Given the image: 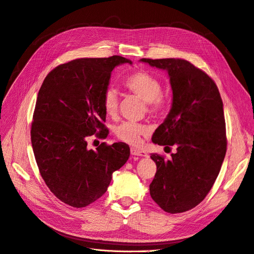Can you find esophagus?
Wrapping results in <instances>:
<instances>
[{
  "label": "esophagus",
  "instance_id": "esophagus-1",
  "mask_svg": "<svg viewBox=\"0 0 254 254\" xmlns=\"http://www.w3.org/2000/svg\"><path fill=\"white\" fill-rule=\"evenodd\" d=\"M130 154L133 155V156H140V157H148V154H146L144 151L141 150H138L135 148H130Z\"/></svg>",
  "mask_w": 254,
  "mask_h": 254
}]
</instances>
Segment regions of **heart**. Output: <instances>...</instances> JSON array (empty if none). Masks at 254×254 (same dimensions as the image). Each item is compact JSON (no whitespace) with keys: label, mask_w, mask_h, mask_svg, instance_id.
Segmentation results:
<instances>
[{"label":"heart","mask_w":254,"mask_h":254,"mask_svg":"<svg viewBox=\"0 0 254 254\" xmlns=\"http://www.w3.org/2000/svg\"><path fill=\"white\" fill-rule=\"evenodd\" d=\"M125 85L130 92L141 97L148 103L149 111L151 113H158L163 104L165 99L161 95L160 81L153 75L145 71H135L130 73L125 80ZM103 109L109 116H115L118 111L119 98L115 88L109 87L103 95ZM150 127L143 124L136 122H122L115 128V134L121 141L132 145L140 143L141 137L148 135Z\"/></svg>","instance_id":"b5f03b06"}]
</instances>
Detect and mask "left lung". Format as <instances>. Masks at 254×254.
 Masks as SVG:
<instances>
[{"instance_id":"obj_1","label":"left lung","mask_w":254,"mask_h":254,"mask_svg":"<svg viewBox=\"0 0 254 254\" xmlns=\"http://www.w3.org/2000/svg\"><path fill=\"white\" fill-rule=\"evenodd\" d=\"M166 70L172 88L171 110L152 141L175 145L166 160L151 154L157 171L150 185L153 200L168 213L191 210L206 197L222 168L226 150L223 101L214 81L182 59H140Z\"/></svg>"}]
</instances>
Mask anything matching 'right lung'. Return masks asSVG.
Masks as SVG:
<instances>
[{
	"instance_id": "add662e5",
	"label": "right lung",
	"mask_w": 254,
	"mask_h": 254,
	"mask_svg": "<svg viewBox=\"0 0 254 254\" xmlns=\"http://www.w3.org/2000/svg\"><path fill=\"white\" fill-rule=\"evenodd\" d=\"M132 61L120 56L81 58L61 64L44 79L38 94L31 144L41 176L61 201L83 208L106 192L112 175L129 157L125 142L87 149L94 134L105 138L103 95L113 69Z\"/></svg>"
}]
</instances>
